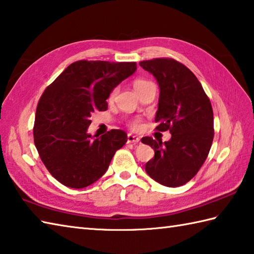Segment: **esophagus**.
Wrapping results in <instances>:
<instances>
[{
	"label": "esophagus",
	"instance_id": "esophagus-1",
	"mask_svg": "<svg viewBox=\"0 0 254 254\" xmlns=\"http://www.w3.org/2000/svg\"><path fill=\"white\" fill-rule=\"evenodd\" d=\"M140 142V137L136 135H133V134H127V143H138Z\"/></svg>",
	"mask_w": 254,
	"mask_h": 254
}]
</instances>
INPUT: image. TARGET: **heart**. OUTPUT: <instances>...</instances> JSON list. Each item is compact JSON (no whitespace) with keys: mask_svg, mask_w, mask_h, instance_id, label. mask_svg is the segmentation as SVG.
Listing matches in <instances>:
<instances>
[{"mask_svg":"<svg viewBox=\"0 0 254 254\" xmlns=\"http://www.w3.org/2000/svg\"><path fill=\"white\" fill-rule=\"evenodd\" d=\"M148 83H152V82L147 81V80H144V79H137V80H135V81L133 82V88H134V90H135L136 92H138V91L141 90L142 88L147 86ZM114 92H116V91L112 92L111 97H113ZM130 127H131L132 128H134V130H136V128H138V127H141V121L138 120V119H135V120H132V121L130 122Z\"/></svg>","mask_w":254,"mask_h":254,"instance_id":"obj_1","label":"heart"}]
</instances>
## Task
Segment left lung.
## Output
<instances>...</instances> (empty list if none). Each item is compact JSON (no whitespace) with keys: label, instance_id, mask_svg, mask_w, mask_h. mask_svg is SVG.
Masks as SVG:
<instances>
[{"label":"left lung","instance_id":"1","mask_svg":"<svg viewBox=\"0 0 254 254\" xmlns=\"http://www.w3.org/2000/svg\"><path fill=\"white\" fill-rule=\"evenodd\" d=\"M140 66L155 77L160 87L155 128L172 134L164 143L142 138L155 152L145 171L164 186H182L196 175L209 154L213 140L210 100L195 74L175 59L155 58Z\"/></svg>","mask_w":254,"mask_h":254}]
</instances>
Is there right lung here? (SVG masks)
<instances>
[{"instance_id": "add662e5", "label": "right lung", "mask_w": 254, "mask_h": 254, "mask_svg": "<svg viewBox=\"0 0 254 254\" xmlns=\"http://www.w3.org/2000/svg\"><path fill=\"white\" fill-rule=\"evenodd\" d=\"M135 70L136 63L78 61L45 89L35 116L34 143L44 165L63 185L83 188L97 182L127 143L122 130L92 137L87 128L91 114L106 111L111 91Z\"/></svg>"}]
</instances>
